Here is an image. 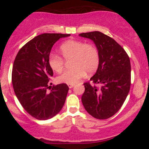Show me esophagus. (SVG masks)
<instances>
[{"instance_id": "esophagus-1", "label": "esophagus", "mask_w": 149, "mask_h": 149, "mask_svg": "<svg viewBox=\"0 0 149 149\" xmlns=\"http://www.w3.org/2000/svg\"><path fill=\"white\" fill-rule=\"evenodd\" d=\"M74 86V84H68V87L70 88H73V87Z\"/></svg>"}]
</instances>
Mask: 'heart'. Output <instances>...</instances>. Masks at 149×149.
Returning a JSON list of instances; mask_svg holds the SVG:
<instances>
[{"label": "heart", "instance_id": "heart-1", "mask_svg": "<svg viewBox=\"0 0 149 149\" xmlns=\"http://www.w3.org/2000/svg\"><path fill=\"white\" fill-rule=\"evenodd\" d=\"M60 52L65 61H71L73 68L64 72L58 77V81L75 84L86 75L92 74L100 65V52L94 45L79 40H69L60 46ZM48 63L52 70L61 73L65 68V61L61 56L50 55Z\"/></svg>", "mask_w": 149, "mask_h": 149}]
</instances>
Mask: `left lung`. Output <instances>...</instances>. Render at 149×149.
Returning a JSON list of instances; mask_svg holds the SVG:
<instances>
[{"label": "left lung", "instance_id": "left-lung-1", "mask_svg": "<svg viewBox=\"0 0 149 149\" xmlns=\"http://www.w3.org/2000/svg\"><path fill=\"white\" fill-rule=\"evenodd\" d=\"M81 37L95 43L100 52V65L90 79L94 84H84L81 101L88 114L99 120L111 118L123 106L130 87L131 67L129 56L115 40L100 31L81 33Z\"/></svg>", "mask_w": 149, "mask_h": 149}]
</instances>
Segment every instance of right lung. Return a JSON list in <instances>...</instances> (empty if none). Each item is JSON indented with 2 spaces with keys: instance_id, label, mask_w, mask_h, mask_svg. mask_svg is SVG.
<instances>
[{
  "instance_id": "add662e5",
  "label": "right lung",
  "mask_w": 149,
  "mask_h": 149,
  "mask_svg": "<svg viewBox=\"0 0 149 149\" xmlns=\"http://www.w3.org/2000/svg\"><path fill=\"white\" fill-rule=\"evenodd\" d=\"M69 34L37 36L16 55L12 69L15 94L24 109L40 120L50 119L62 109L69 88L66 84L49 86L53 71L48 59L53 45Z\"/></svg>"
}]
</instances>
